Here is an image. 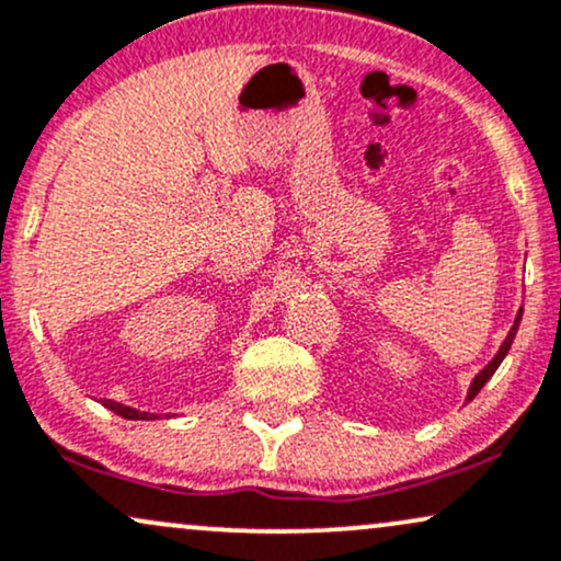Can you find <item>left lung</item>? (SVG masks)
<instances>
[{
  "mask_svg": "<svg viewBox=\"0 0 561 561\" xmlns=\"http://www.w3.org/2000/svg\"><path fill=\"white\" fill-rule=\"evenodd\" d=\"M519 319H523V310H519V316H517V319H515V327H512V329H510L507 340H504V345H502V347H499V353H496V357H494V360H491V363H489V366H485V368L481 370V374H478V376H476V379H473V387H470V391H468V402H470V400H473V397L478 394V391H481V389H483V383H485V381H489V379H491V376H494V370L499 368V363H502V360H504V355H507V353H510V345H512V340H515V334H517Z\"/></svg>",
  "mask_w": 561,
  "mask_h": 561,
  "instance_id": "8db88e82",
  "label": "left lung"
}]
</instances>
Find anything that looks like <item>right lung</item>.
<instances>
[{
  "label": "right lung",
  "instance_id": "right-lung-1",
  "mask_svg": "<svg viewBox=\"0 0 561 561\" xmlns=\"http://www.w3.org/2000/svg\"><path fill=\"white\" fill-rule=\"evenodd\" d=\"M104 408H110L112 413L127 417V421H148V417H153L151 413H140V410H133V408H125V404L119 402H112V400H104Z\"/></svg>",
  "mask_w": 561,
  "mask_h": 561
}]
</instances>
